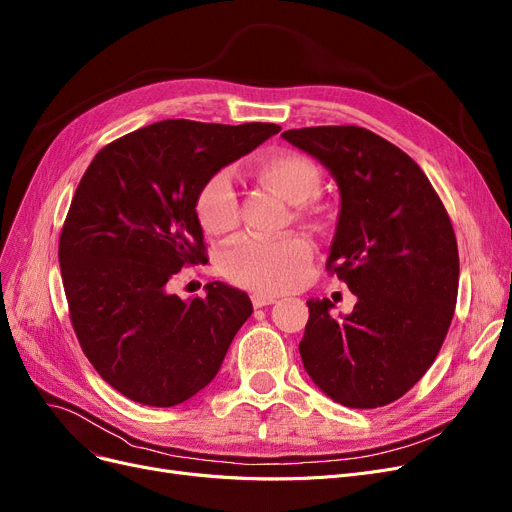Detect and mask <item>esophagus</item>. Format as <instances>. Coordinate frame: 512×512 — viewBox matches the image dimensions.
<instances>
[{"mask_svg": "<svg viewBox=\"0 0 512 512\" xmlns=\"http://www.w3.org/2000/svg\"><path fill=\"white\" fill-rule=\"evenodd\" d=\"M251 301H253L255 307H265V305L276 303V297L274 295H265V293H255V295H251Z\"/></svg>", "mask_w": 512, "mask_h": 512, "instance_id": "34e87169", "label": "esophagus"}]
</instances>
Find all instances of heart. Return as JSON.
Listing matches in <instances>:
<instances>
[{"label":"heart","instance_id":"obj_1","mask_svg":"<svg viewBox=\"0 0 512 512\" xmlns=\"http://www.w3.org/2000/svg\"><path fill=\"white\" fill-rule=\"evenodd\" d=\"M259 182L272 188L288 203H303L299 213L314 215L316 205L305 203L320 186V169L295 150H270L255 165ZM238 192L228 169L209 175L194 198V213L201 228L211 236H224L238 226ZM314 255L303 234L280 238L242 236L221 255V272L244 288L257 293H282L297 286Z\"/></svg>","mask_w":512,"mask_h":512}]
</instances>
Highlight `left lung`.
<instances>
[{"mask_svg":"<svg viewBox=\"0 0 512 512\" xmlns=\"http://www.w3.org/2000/svg\"><path fill=\"white\" fill-rule=\"evenodd\" d=\"M341 192L328 274L358 297L330 316L307 301L299 343L307 374L347 408H381L406 395L435 362L454 318L458 244L439 194L404 150L358 125L288 129Z\"/></svg>","mask_w":512,"mask_h":512,"instance_id":"obj_1","label":"left lung"}]
</instances>
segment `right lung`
<instances>
[{
  "label": "right lung",
  "instance_id": "right-lung-1",
  "mask_svg": "<svg viewBox=\"0 0 512 512\" xmlns=\"http://www.w3.org/2000/svg\"><path fill=\"white\" fill-rule=\"evenodd\" d=\"M278 131L167 119L106 144L83 173L58 242L62 284L85 358L127 399L186 402L253 314L238 288L209 282L207 297L182 301L169 282L207 261L198 188Z\"/></svg>",
  "mask_w": 512,
  "mask_h": 512
}]
</instances>
